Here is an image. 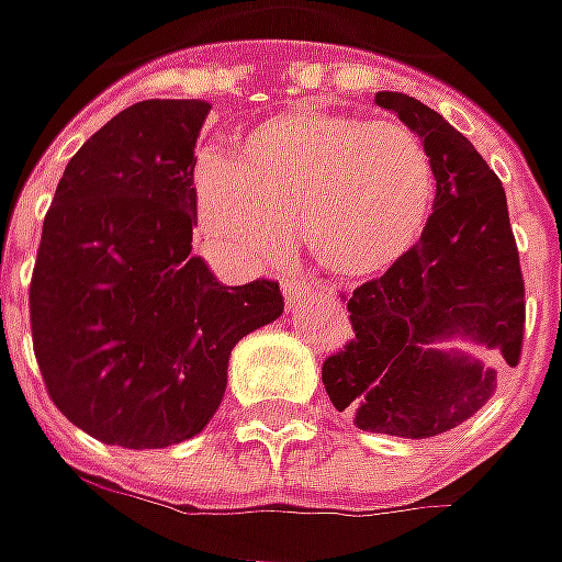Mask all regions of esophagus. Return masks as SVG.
Here are the masks:
<instances>
[{
    "mask_svg": "<svg viewBox=\"0 0 562 562\" xmlns=\"http://www.w3.org/2000/svg\"><path fill=\"white\" fill-rule=\"evenodd\" d=\"M304 292H307V282L301 280V277H289V280H282V295H285V307H295V304L304 299Z\"/></svg>",
    "mask_w": 562,
    "mask_h": 562,
    "instance_id": "esophagus-1",
    "label": "esophagus"
}]
</instances>
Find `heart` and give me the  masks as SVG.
Returning a JSON list of instances; mask_svg holds the SVG:
<instances>
[{
  "label": "heart",
  "instance_id": "obj_1",
  "mask_svg": "<svg viewBox=\"0 0 562 562\" xmlns=\"http://www.w3.org/2000/svg\"><path fill=\"white\" fill-rule=\"evenodd\" d=\"M436 195V161L411 126L326 108L267 117L239 136L236 161L207 151L192 177L199 226L226 261H273L295 223L307 255L341 280L404 261Z\"/></svg>",
  "mask_w": 562,
  "mask_h": 562
}]
</instances>
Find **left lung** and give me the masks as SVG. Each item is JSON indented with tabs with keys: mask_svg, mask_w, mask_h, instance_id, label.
I'll list each match as a JSON object with an SVG mask.
<instances>
[{
	"mask_svg": "<svg viewBox=\"0 0 562 562\" xmlns=\"http://www.w3.org/2000/svg\"><path fill=\"white\" fill-rule=\"evenodd\" d=\"M376 105L429 148L436 211L404 261L348 295L355 339L323 360V385L363 432L432 438L497 389L494 367L448 345L470 341L516 367L526 285L504 186L473 143L404 92H376Z\"/></svg>",
	"mask_w": 562,
	"mask_h": 562,
	"instance_id": "obj_1",
	"label": "left lung"
}]
</instances>
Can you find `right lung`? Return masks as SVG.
<instances>
[{
  "label": "right lung",
  "mask_w": 562,
  "mask_h": 562,
  "mask_svg": "<svg viewBox=\"0 0 562 562\" xmlns=\"http://www.w3.org/2000/svg\"><path fill=\"white\" fill-rule=\"evenodd\" d=\"M211 105L148 99L92 133L58 180L30 280L55 407L121 448L199 436L236 341L282 314L280 285H223L192 255L195 143Z\"/></svg>",
  "instance_id": "1"
}]
</instances>
